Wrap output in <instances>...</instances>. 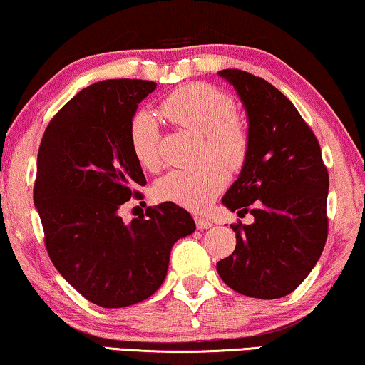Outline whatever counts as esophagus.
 <instances>
[{
    "instance_id": "obj_1",
    "label": "esophagus",
    "mask_w": 365,
    "mask_h": 365,
    "mask_svg": "<svg viewBox=\"0 0 365 365\" xmlns=\"http://www.w3.org/2000/svg\"><path fill=\"white\" fill-rule=\"evenodd\" d=\"M195 224H197V227L200 229V230H204V229H210L212 225H214V222H212V220H209V219H204V217H195Z\"/></svg>"
}]
</instances>
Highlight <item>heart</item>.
Wrapping results in <instances>:
<instances>
[{
	"label": "heart",
	"instance_id": "obj_1",
	"mask_svg": "<svg viewBox=\"0 0 365 365\" xmlns=\"http://www.w3.org/2000/svg\"><path fill=\"white\" fill-rule=\"evenodd\" d=\"M163 116L177 126L204 136L207 161L198 170H173L155 185L160 200L173 202L192 210L209 204L227 183V168L241 167L247 156L249 136L241 119L236 116L232 98L214 86L187 84L175 89L161 103ZM129 145L138 163L148 172H158L160 131L153 114L140 110L129 123Z\"/></svg>",
	"mask_w": 365,
	"mask_h": 365
}]
</instances>
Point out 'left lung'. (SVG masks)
<instances>
[{"label": "left lung", "mask_w": 365, "mask_h": 365, "mask_svg": "<svg viewBox=\"0 0 365 365\" xmlns=\"http://www.w3.org/2000/svg\"><path fill=\"white\" fill-rule=\"evenodd\" d=\"M247 114L249 150L222 204L252 224H232L236 249L217 262L229 288L276 299L302 284L320 259L329 234V172L310 126L283 92L252 73L219 72Z\"/></svg>", "instance_id": "left-lung-1"}]
</instances>
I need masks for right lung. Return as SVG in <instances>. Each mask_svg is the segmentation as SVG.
I'll return each mask as SVG.
<instances>
[{"mask_svg":"<svg viewBox=\"0 0 365 365\" xmlns=\"http://www.w3.org/2000/svg\"><path fill=\"white\" fill-rule=\"evenodd\" d=\"M151 81L109 79L73 96L41 138L34 202L53 266L94 305L123 308L165 281L170 251L195 222L173 202L148 207L126 224L121 210L146 185L129 145L138 104Z\"/></svg>","mask_w":365,"mask_h":365,"instance_id":"right-lung-1","label":"right lung"}]
</instances>
